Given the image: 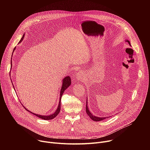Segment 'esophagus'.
<instances>
[{
  "mask_svg": "<svg viewBox=\"0 0 150 150\" xmlns=\"http://www.w3.org/2000/svg\"><path fill=\"white\" fill-rule=\"evenodd\" d=\"M76 78L78 79V80L79 81H82L83 78V75L82 74V73H81V72H78L77 75H76Z\"/></svg>",
  "mask_w": 150,
  "mask_h": 150,
  "instance_id": "34e87169",
  "label": "esophagus"
}]
</instances>
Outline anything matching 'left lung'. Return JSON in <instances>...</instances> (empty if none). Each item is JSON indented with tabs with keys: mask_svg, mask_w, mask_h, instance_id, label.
Segmentation results:
<instances>
[{
	"mask_svg": "<svg viewBox=\"0 0 150 150\" xmlns=\"http://www.w3.org/2000/svg\"><path fill=\"white\" fill-rule=\"evenodd\" d=\"M126 42H128V44H129L131 46V43H130V41H129V40H126ZM87 104H88V103H87H87H86V113H87V115H88V116L93 120H94V121H96V122H98V121H101V120H104V119H105L106 117H97V116H94V115H93V114L92 113H91V112H90V111L89 110V109H88V105H87Z\"/></svg>",
	"mask_w": 150,
	"mask_h": 150,
	"instance_id": "left-lung-1",
	"label": "left lung"
}]
</instances>
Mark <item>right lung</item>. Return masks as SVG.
Instances as JSON below:
<instances>
[{
  "mask_svg": "<svg viewBox=\"0 0 150 150\" xmlns=\"http://www.w3.org/2000/svg\"><path fill=\"white\" fill-rule=\"evenodd\" d=\"M24 35H25V34L23 35V37L21 38V40H20V41H19V42H21V41H22V40H23V38H24ZM15 47L14 48L13 51L15 50ZM11 66H12V62H11ZM71 84V79L70 76H66L65 78H64V79L62 80V88H61V90H60V100H59V105H58V108H57V109H56V110L55 111V112H54V113H53V114H52V115H47V116L40 115L35 114V113H33V112L29 111L28 110H27V109L25 108L24 106V108L26 110H27L28 112H30L31 113L34 115L35 116H36L38 117H40V119H44V120H51V119H54V117H56V116L59 113L60 110V100H61V97H62V94H63L64 91H65V90L67 88H68L69 86H70ZM13 88H14V87H13ZM14 90H15V88H14Z\"/></svg>",
  "mask_w": 150,
  "mask_h": 150,
  "instance_id": "1",
  "label": "right lung"
}]
</instances>
